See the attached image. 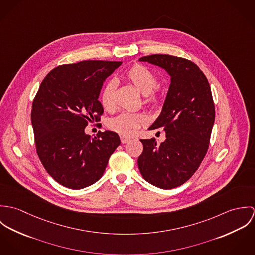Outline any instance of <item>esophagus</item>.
<instances>
[{
	"label": "esophagus",
	"instance_id": "esophagus-1",
	"mask_svg": "<svg viewBox=\"0 0 255 255\" xmlns=\"http://www.w3.org/2000/svg\"><path fill=\"white\" fill-rule=\"evenodd\" d=\"M129 140H130L129 137H127V136H125V135H122V136H121V141H122V143H128Z\"/></svg>",
	"mask_w": 255,
	"mask_h": 255
}]
</instances>
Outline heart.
Returning a JSON list of instances; mask_svg holds the SVG:
<instances>
[{
    "instance_id": "b5f03b06",
    "label": "heart",
    "mask_w": 255,
    "mask_h": 255,
    "mask_svg": "<svg viewBox=\"0 0 255 255\" xmlns=\"http://www.w3.org/2000/svg\"><path fill=\"white\" fill-rule=\"evenodd\" d=\"M126 78L144 95V103L151 108H156L160 104V95L156 91L158 86V76L147 67L134 64L125 73ZM117 83L114 79L109 80L102 89L100 101L106 111H113L116 106ZM148 118L143 113L123 112L112 118L108 123L110 129L122 134L130 136L147 124Z\"/></svg>"
}]
</instances>
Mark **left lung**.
I'll return each instance as SVG.
<instances>
[{"label":"left lung","instance_id":"1","mask_svg":"<svg viewBox=\"0 0 255 255\" xmlns=\"http://www.w3.org/2000/svg\"><path fill=\"white\" fill-rule=\"evenodd\" d=\"M139 61L165 69L171 84L162 112L149 130L161 128L166 140L140 139L143 151L137 159L143 179L163 189L182 185L197 171L209 148L215 121L210 84L191 61L154 54Z\"/></svg>","mask_w":255,"mask_h":255}]
</instances>
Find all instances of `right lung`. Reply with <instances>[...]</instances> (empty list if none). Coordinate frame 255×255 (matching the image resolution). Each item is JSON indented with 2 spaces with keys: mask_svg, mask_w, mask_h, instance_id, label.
<instances>
[{
  "mask_svg": "<svg viewBox=\"0 0 255 255\" xmlns=\"http://www.w3.org/2000/svg\"><path fill=\"white\" fill-rule=\"evenodd\" d=\"M122 62L82 61L53 69L32 102L36 152L47 173L60 184L80 189L101 179L110 157L121 144L118 133L84 129L104 113L98 100L104 80Z\"/></svg>",
  "mask_w": 255,
  "mask_h": 255,
  "instance_id": "right-lung-1",
  "label": "right lung"
}]
</instances>
